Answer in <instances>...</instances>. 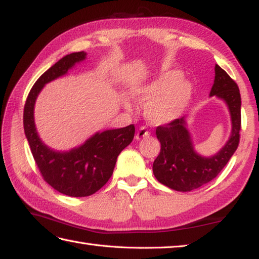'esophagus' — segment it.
Returning <instances> with one entry per match:
<instances>
[{
    "label": "esophagus",
    "instance_id": "esophagus-1",
    "mask_svg": "<svg viewBox=\"0 0 259 259\" xmlns=\"http://www.w3.org/2000/svg\"><path fill=\"white\" fill-rule=\"evenodd\" d=\"M149 134H150V133L148 132V130H146V127H144V126H142V127H141V128L138 131V133H136L135 139L138 140V141H140V140H142V139L146 138V136H148Z\"/></svg>",
    "mask_w": 259,
    "mask_h": 259
}]
</instances>
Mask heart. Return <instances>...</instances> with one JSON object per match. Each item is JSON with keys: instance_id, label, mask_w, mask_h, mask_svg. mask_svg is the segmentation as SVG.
I'll list each match as a JSON object with an SVG mask.
<instances>
[{"instance_id": "1", "label": "heart", "mask_w": 259, "mask_h": 259, "mask_svg": "<svg viewBox=\"0 0 259 259\" xmlns=\"http://www.w3.org/2000/svg\"><path fill=\"white\" fill-rule=\"evenodd\" d=\"M182 76V72L177 70L167 71L131 90L132 98L135 101L146 102L144 114L151 124H169L183 114L192 98L193 85ZM124 106L130 109L127 101H124Z\"/></svg>"}]
</instances>
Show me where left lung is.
Listing matches in <instances>:
<instances>
[{
    "instance_id": "1",
    "label": "left lung",
    "mask_w": 259,
    "mask_h": 259,
    "mask_svg": "<svg viewBox=\"0 0 259 259\" xmlns=\"http://www.w3.org/2000/svg\"><path fill=\"white\" fill-rule=\"evenodd\" d=\"M215 77L209 97L215 96L228 106L231 117V135L223 148L212 157H203L194 149L187 130L186 117L158 126L160 153L153 162L158 182L178 192H190L211 182L226 167L239 145L241 128V98L237 83L220 66L215 65Z\"/></svg>"
}]
</instances>
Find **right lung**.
<instances>
[{
	"label": "right lung",
	"instance_id": "1",
	"mask_svg": "<svg viewBox=\"0 0 259 259\" xmlns=\"http://www.w3.org/2000/svg\"><path fill=\"white\" fill-rule=\"evenodd\" d=\"M87 53L77 52L61 58L36 81L23 109L24 134L44 179L61 194L72 197L90 196L113 175L117 157L134 139V125L97 132L85 142L70 151H55L42 142L36 130L33 109L39 92L46 83L65 75Z\"/></svg>",
	"mask_w": 259,
	"mask_h": 259
}]
</instances>
